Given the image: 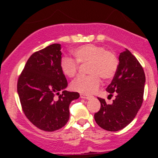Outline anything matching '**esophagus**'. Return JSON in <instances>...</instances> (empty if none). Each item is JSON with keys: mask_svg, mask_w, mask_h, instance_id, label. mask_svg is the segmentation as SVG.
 Wrapping results in <instances>:
<instances>
[{"mask_svg": "<svg viewBox=\"0 0 158 158\" xmlns=\"http://www.w3.org/2000/svg\"><path fill=\"white\" fill-rule=\"evenodd\" d=\"M80 98H85V99H89V98H91V96H89V95H85V94H80Z\"/></svg>", "mask_w": 158, "mask_h": 158, "instance_id": "obj_1", "label": "esophagus"}]
</instances>
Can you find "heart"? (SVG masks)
<instances>
[{"instance_id":"heart-1","label":"heart","mask_w":158,"mask_h":158,"mask_svg":"<svg viewBox=\"0 0 158 158\" xmlns=\"http://www.w3.org/2000/svg\"><path fill=\"white\" fill-rule=\"evenodd\" d=\"M76 61L69 57L60 60V69L66 77L73 78L77 74L79 64H86L89 75L80 76L73 81L71 88L82 94H92L99 87L101 78L107 82L115 75L118 67V59L114 52L95 44H85L72 52Z\"/></svg>"}]
</instances>
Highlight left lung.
Listing matches in <instances>:
<instances>
[{"label": "left lung", "instance_id": "left-lung-1", "mask_svg": "<svg viewBox=\"0 0 158 158\" xmlns=\"http://www.w3.org/2000/svg\"><path fill=\"white\" fill-rule=\"evenodd\" d=\"M145 74L136 57L126 49L119 55L117 72L106 88L109 96L115 95L112 104L98 98L101 108L94 114L98 126L109 131H117L133 121L144 100Z\"/></svg>", "mask_w": 158, "mask_h": 158}]
</instances>
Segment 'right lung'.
<instances>
[{
  "mask_svg": "<svg viewBox=\"0 0 158 158\" xmlns=\"http://www.w3.org/2000/svg\"><path fill=\"white\" fill-rule=\"evenodd\" d=\"M61 55L59 44L36 51L28 59L17 80V92L25 116L45 131H56L67 123L70 102L79 97L78 92L63 91L68 82L60 69Z\"/></svg>",
  "mask_w": 158,
  "mask_h": 158,
  "instance_id": "obj_1",
  "label": "right lung"
}]
</instances>
